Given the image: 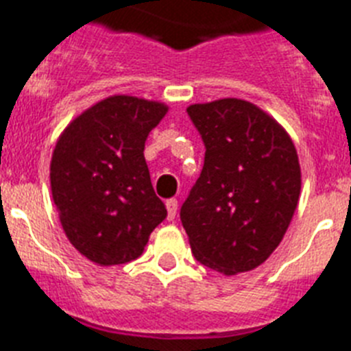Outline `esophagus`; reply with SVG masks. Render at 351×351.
<instances>
[{
  "mask_svg": "<svg viewBox=\"0 0 351 351\" xmlns=\"http://www.w3.org/2000/svg\"><path fill=\"white\" fill-rule=\"evenodd\" d=\"M167 211H169V221H173L178 215V199H169L167 201Z\"/></svg>",
  "mask_w": 351,
  "mask_h": 351,
  "instance_id": "esophagus-1",
  "label": "esophagus"
}]
</instances>
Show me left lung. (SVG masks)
I'll return each mask as SVG.
<instances>
[{"label":"left lung","mask_w":351,"mask_h":351,"mask_svg":"<svg viewBox=\"0 0 351 351\" xmlns=\"http://www.w3.org/2000/svg\"><path fill=\"white\" fill-rule=\"evenodd\" d=\"M204 167L181 206L197 262L222 274L258 267L280 245L296 211L301 170L287 130L240 98L193 104Z\"/></svg>","instance_id":"1"}]
</instances>
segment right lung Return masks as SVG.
I'll list each match as a JSON object with an SVG mask.
<instances>
[{"label": "right lung", "instance_id": "right-lung-1", "mask_svg": "<svg viewBox=\"0 0 351 351\" xmlns=\"http://www.w3.org/2000/svg\"><path fill=\"white\" fill-rule=\"evenodd\" d=\"M167 111L161 102L114 95L78 114L57 140L50 182L60 224L98 265L138 258L167 217L143 156Z\"/></svg>", "mask_w": 351, "mask_h": 351}]
</instances>
